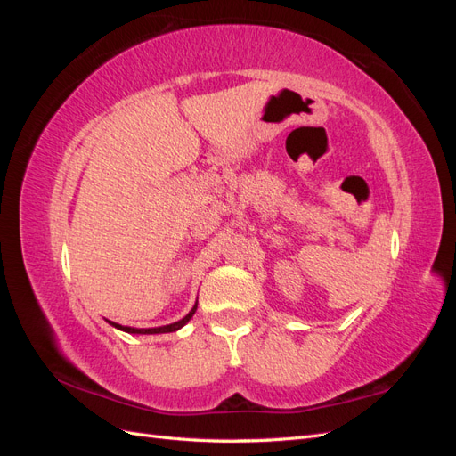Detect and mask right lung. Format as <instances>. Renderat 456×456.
Segmentation results:
<instances>
[{
  "instance_id": "obj_1",
  "label": "right lung",
  "mask_w": 456,
  "mask_h": 456,
  "mask_svg": "<svg viewBox=\"0 0 456 456\" xmlns=\"http://www.w3.org/2000/svg\"><path fill=\"white\" fill-rule=\"evenodd\" d=\"M196 308H198V305L191 308L183 320H178V322H175V323H171V325H163V327H154V329H134V327H126V325H119V323H114V322H110L112 323L116 329H121V330H126V333H134V335H158V333H173V330H176V329H181L183 325H186L188 322H190V317L196 314Z\"/></svg>"
}]
</instances>
